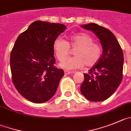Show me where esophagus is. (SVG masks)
<instances>
[{"instance_id": "obj_1", "label": "esophagus", "mask_w": 131, "mask_h": 131, "mask_svg": "<svg viewBox=\"0 0 131 131\" xmlns=\"http://www.w3.org/2000/svg\"><path fill=\"white\" fill-rule=\"evenodd\" d=\"M64 73L66 74H71V73H74V71H68L66 69V70H64Z\"/></svg>"}]
</instances>
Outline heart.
Masks as SVG:
<instances>
[{"label":"heart","mask_w":131,"mask_h":131,"mask_svg":"<svg viewBox=\"0 0 131 131\" xmlns=\"http://www.w3.org/2000/svg\"><path fill=\"white\" fill-rule=\"evenodd\" d=\"M75 49L74 57L64 58L70 53V48ZM53 49L57 59L63 60L60 66L66 69H74L84 66L93 67L101 59L103 48L100 43L94 42L91 35L85 33L73 35L68 42L60 37H57L53 43Z\"/></svg>","instance_id":"b5f03b06"}]
</instances>
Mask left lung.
Masks as SVG:
<instances>
[{
	"label": "left lung",
	"mask_w": 131,
	"mask_h": 131,
	"mask_svg": "<svg viewBox=\"0 0 131 131\" xmlns=\"http://www.w3.org/2000/svg\"><path fill=\"white\" fill-rule=\"evenodd\" d=\"M98 37L103 48L99 62L83 73L84 81L80 91L86 99L102 102L114 93L123 78L124 54L120 45L113 33L104 27L94 23L82 25Z\"/></svg>",
	"instance_id": "1"
}]
</instances>
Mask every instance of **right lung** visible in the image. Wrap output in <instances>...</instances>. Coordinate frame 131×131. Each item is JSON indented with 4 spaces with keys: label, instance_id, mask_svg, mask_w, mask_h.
<instances>
[{
    "label": "right lung",
    "instance_id": "1",
    "mask_svg": "<svg viewBox=\"0 0 131 131\" xmlns=\"http://www.w3.org/2000/svg\"><path fill=\"white\" fill-rule=\"evenodd\" d=\"M66 29L61 24L37 20L16 40L10 54L12 81L26 99L40 104L55 94L64 72L54 66L53 43Z\"/></svg>",
    "mask_w": 131,
    "mask_h": 131
}]
</instances>
